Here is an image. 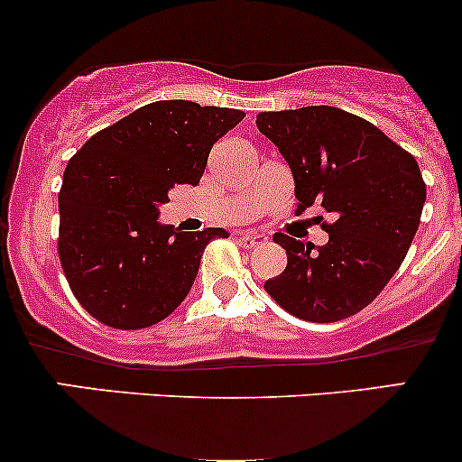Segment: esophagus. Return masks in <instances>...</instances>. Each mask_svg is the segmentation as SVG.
Masks as SVG:
<instances>
[{
  "label": "esophagus",
  "mask_w": 462,
  "mask_h": 462,
  "mask_svg": "<svg viewBox=\"0 0 462 462\" xmlns=\"http://www.w3.org/2000/svg\"><path fill=\"white\" fill-rule=\"evenodd\" d=\"M268 241V236L265 235H259V232H244V235L239 236V244L244 245V248H254V245H261Z\"/></svg>",
  "instance_id": "obj_1"
}]
</instances>
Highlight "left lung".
Returning <instances> with one entry per match:
<instances>
[{
	"mask_svg": "<svg viewBox=\"0 0 462 462\" xmlns=\"http://www.w3.org/2000/svg\"><path fill=\"white\" fill-rule=\"evenodd\" d=\"M257 127L291 167L295 212L318 203L335 217L324 245L274 235L288 265L265 291L306 321L360 313L400 268L420 226L427 188L416 158L337 106L263 111Z\"/></svg>",
	"mask_w": 462,
	"mask_h": 462,
	"instance_id": "1",
	"label": "left lung"
}]
</instances>
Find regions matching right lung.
<instances>
[{"label": "right lung", "mask_w": 462, "mask_h": 462, "mask_svg": "<svg viewBox=\"0 0 462 462\" xmlns=\"http://www.w3.org/2000/svg\"><path fill=\"white\" fill-rule=\"evenodd\" d=\"M244 111L158 100L82 144L60 189V261L88 315L114 328L158 324L188 297L223 227L180 232L158 218L174 185H199L212 144Z\"/></svg>", "instance_id": "obj_1"}]
</instances>
